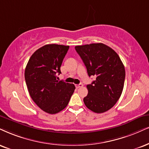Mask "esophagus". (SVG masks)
<instances>
[{"label":"esophagus","mask_w":149,"mask_h":149,"mask_svg":"<svg viewBox=\"0 0 149 149\" xmlns=\"http://www.w3.org/2000/svg\"><path fill=\"white\" fill-rule=\"evenodd\" d=\"M76 88H81V87H83V84H77L76 86Z\"/></svg>","instance_id":"1"}]
</instances>
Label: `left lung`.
<instances>
[{
    "label": "left lung",
    "mask_w": 149,
    "mask_h": 149,
    "mask_svg": "<svg viewBox=\"0 0 149 149\" xmlns=\"http://www.w3.org/2000/svg\"><path fill=\"white\" fill-rule=\"evenodd\" d=\"M75 49L85 64L89 77L96 79L87 85L88 94L84 98L86 107L102 113L113 107L122 95L125 68L119 55L105 44L77 45Z\"/></svg>",
    "instance_id": "left-lung-1"
}]
</instances>
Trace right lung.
I'll use <instances>...</instances> for the list:
<instances>
[{
  "label": "right lung",
  "mask_w": 149,
  "mask_h": 149,
  "mask_svg": "<svg viewBox=\"0 0 149 149\" xmlns=\"http://www.w3.org/2000/svg\"><path fill=\"white\" fill-rule=\"evenodd\" d=\"M68 45L47 44L34 52L25 70V79L31 98L49 114L63 110L74 93L75 86L56 79Z\"/></svg>",
  "instance_id": "add662e5"
}]
</instances>
